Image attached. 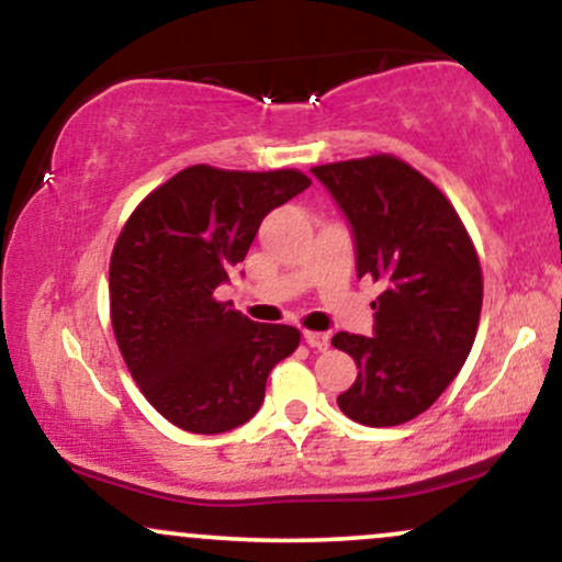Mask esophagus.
<instances>
[{"label":"esophagus","mask_w":562,"mask_h":562,"mask_svg":"<svg viewBox=\"0 0 562 562\" xmlns=\"http://www.w3.org/2000/svg\"><path fill=\"white\" fill-rule=\"evenodd\" d=\"M303 340H306V346L319 348V351H325V348L330 346V338H327V333H312V330H306V333H303Z\"/></svg>","instance_id":"esophagus-1"}]
</instances>
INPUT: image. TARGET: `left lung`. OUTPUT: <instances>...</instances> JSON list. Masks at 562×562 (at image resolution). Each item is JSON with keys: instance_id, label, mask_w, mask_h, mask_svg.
<instances>
[{"instance_id": "obj_1", "label": "left lung", "mask_w": 562, "mask_h": 562, "mask_svg": "<svg viewBox=\"0 0 562 562\" xmlns=\"http://www.w3.org/2000/svg\"><path fill=\"white\" fill-rule=\"evenodd\" d=\"M351 227L357 274L372 301V338L338 333L333 346L359 375L338 406L370 428L423 415L465 364L479 330L483 277L460 216L434 182L393 156L314 166Z\"/></svg>"}]
</instances>
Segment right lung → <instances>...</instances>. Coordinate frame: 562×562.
Returning a JSON list of instances; mask_svg holds the SVG:
<instances>
[{"label": "right lung", "instance_id": "add662e5", "mask_svg": "<svg viewBox=\"0 0 562 562\" xmlns=\"http://www.w3.org/2000/svg\"><path fill=\"white\" fill-rule=\"evenodd\" d=\"M301 171L190 166L128 216L111 259V322L139 391L190 434H224L261 409L272 367L301 333L216 301L263 216L306 190Z\"/></svg>", "mask_w": 562, "mask_h": 562}]
</instances>
